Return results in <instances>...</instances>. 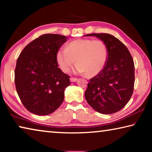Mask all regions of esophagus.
<instances>
[{
    "mask_svg": "<svg viewBox=\"0 0 152 152\" xmlns=\"http://www.w3.org/2000/svg\"><path fill=\"white\" fill-rule=\"evenodd\" d=\"M70 80L72 82H76L78 80V79H77L76 78H73V77H71V78H70Z\"/></svg>",
    "mask_w": 152,
    "mask_h": 152,
    "instance_id": "obj_1",
    "label": "esophagus"
}]
</instances>
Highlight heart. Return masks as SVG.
I'll use <instances>...</instances> for the list:
<instances>
[{
	"instance_id": "1",
	"label": "heart",
	"mask_w": 152,
	"mask_h": 152,
	"mask_svg": "<svg viewBox=\"0 0 152 152\" xmlns=\"http://www.w3.org/2000/svg\"><path fill=\"white\" fill-rule=\"evenodd\" d=\"M109 57L108 47L104 41L93 39H78L70 42L66 48L60 49L56 60L61 70L68 72L77 61L76 72L96 76L103 70Z\"/></svg>"
}]
</instances>
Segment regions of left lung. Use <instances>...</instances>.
<instances>
[{
  "instance_id": "obj_1",
  "label": "left lung",
  "mask_w": 152,
  "mask_h": 152,
  "mask_svg": "<svg viewBox=\"0 0 152 152\" xmlns=\"http://www.w3.org/2000/svg\"><path fill=\"white\" fill-rule=\"evenodd\" d=\"M106 43L109 50L106 66L91 79L85 98L92 109L102 114H112L124 107L132 96L135 66L127 48L113 35L92 33Z\"/></svg>"
}]
</instances>
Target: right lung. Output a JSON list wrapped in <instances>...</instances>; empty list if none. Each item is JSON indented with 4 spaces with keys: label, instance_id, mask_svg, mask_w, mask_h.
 I'll return each instance as SVG.
<instances>
[{
    "label": "right lung",
    "instance_id": "1",
    "mask_svg": "<svg viewBox=\"0 0 152 152\" xmlns=\"http://www.w3.org/2000/svg\"><path fill=\"white\" fill-rule=\"evenodd\" d=\"M67 37L44 34L25 46L17 60L15 83L23 106L37 115H50L64 101L70 76L58 68L56 55Z\"/></svg>",
    "mask_w": 152,
    "mask_h": 152
}]
</instances>
